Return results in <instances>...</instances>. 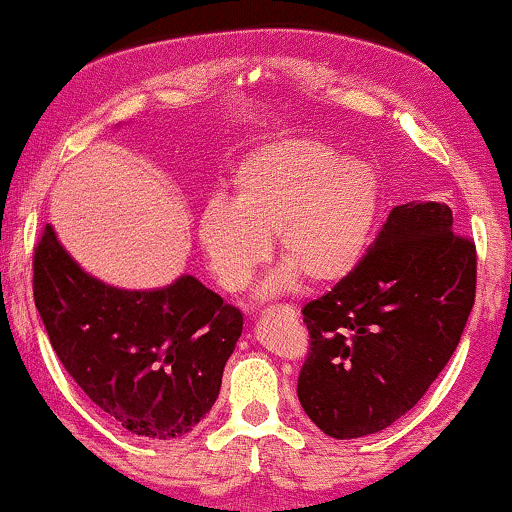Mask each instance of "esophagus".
<instances>
[{"instance_id": "esophagus-1", "label": "esophagus", "mask_w": 512, "mask_h": 512, "mask_svg": "<svg viewBox=\"0 0 512 512\" xmlns=\"http://www.w3.org/2000/svg\"><path fill=\"white\" fill-rule=\"evenodd\" d=\"M265 313H277V315L291 317V320H294V317L298 315V310L291 308V305H270V308L265 310Z\"/></svg>"}]
</instances>
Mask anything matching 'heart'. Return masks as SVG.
Returning a JSON list of instances; mask_svg holds the SVG:
<instances>
[{
  "instance_id": "heart-1",
  "label": "heart",
  "mask_w": 512,
  "mask_h": 512,
  "mask_svg": "<svg viewBox=\"0 0 512 512\" xmlns=\"http://www.w3.org/2000/svg\"><path fill=\"white\" fill-rule=\"evenodd\" d=\"M383 204V181L367 159L313 138H287L251 150L230 181V202L211 199L197 218L199 247L223 289L242 291L270 254L284 263L265 291L305 275L317 287L345 280L360 265Z\"/></svg>"
}]
</instances>
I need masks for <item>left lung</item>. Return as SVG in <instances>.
Listing matches in <instances>:
<instances>
[{
	"label": "left lung",
	"instance_id": "8db88e82",
	"mask_svg": "<svg viewBox=\"0 0 512 512\" xmlns=\"http://www.w3.org/2000/svg\"><path fill=\"white\" fill-rule=\"evenodd\" d=\"M447 204L390 211L367 256L303 308L310 350L298 400L336 440L393 426L454 355L475 303V242Z\"/></svg>",
	"mask_w": 512,
	"mask_h": 512
}]
</instances>
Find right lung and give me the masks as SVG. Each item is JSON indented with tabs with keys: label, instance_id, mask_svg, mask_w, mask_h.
<instances>
[{
	"label": "right lung",
	"instance_id": "right-lung-1",
	"mask_svg": "<svg viewBox=\"0 0 512 512\" xmlns=\"http://www.w3.org/2000/svg\"><path fill=\"white\" fill-rule=\"evenodd\" d=\"M32 291L51 348L86 397L145 440H174L214 407L242 313L192 275L162 289L110 287L46 225Z\"/></svg>",
	"mask_w": 512,
	"mask_h": 512
}]
</instances>
